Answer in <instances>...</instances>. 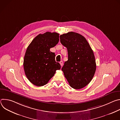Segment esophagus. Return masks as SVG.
Segmentation results:
<instances>
[{"label":"esophagus","instance_id":"obj_1","mask_svg":"<svg viewBox=\"0 0 120 120\" xmlns=\"http://www.w3.org/2000/svg\"><path fill=\"white\" fill-rule=\"evenodd\" d=\"M59 63H60V65H61V66H63V62L62 61H61L59 62Z\"/></svg>","mask_w":120,"mask_h":120}]
</instances>
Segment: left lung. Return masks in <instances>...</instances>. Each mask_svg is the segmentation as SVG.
Returning a JSON list of instances; mask_svg holds the SVG:
<instances>
[{
  "instance_id": "obj_1",
  "label": "left lung",
  "mask_w": 120,
  "mask_h": 120,
  "mask_svg": "<svg viewBox=\"0 0 120 120\" xmlns=\"http://www.w3.org/2000/svg\"><path fill=\"white\" fill-rule=\"evenodd\" d=\"M60 39L68 51V60L62 68L64 77L73 88H82L91 81L96 71L93 51L87 40L78 33L64 34Z\"/></svg>"
}]
</instances>
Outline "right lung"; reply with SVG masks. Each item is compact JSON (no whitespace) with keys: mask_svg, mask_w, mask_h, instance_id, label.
Wrapping results in <instances>:
<instances>
[{"mask_svg":"<svg viewBox=\"0 0 120 120\" xmlns=\"http://www.w3.org/2000/svg\"><path fill=\"white\" fill-rule=\"evenodd\" d=\"M59 34L47 32L39 34L27 48L24 59V69L29 81L37 86L46 84L59 70L61 65L55 61V54L50 49L59 41Z\"/></svg>","mask_w":120,"mask_h":120,"instance_id":"obj_1","label":"right lung"}]
</instances>
